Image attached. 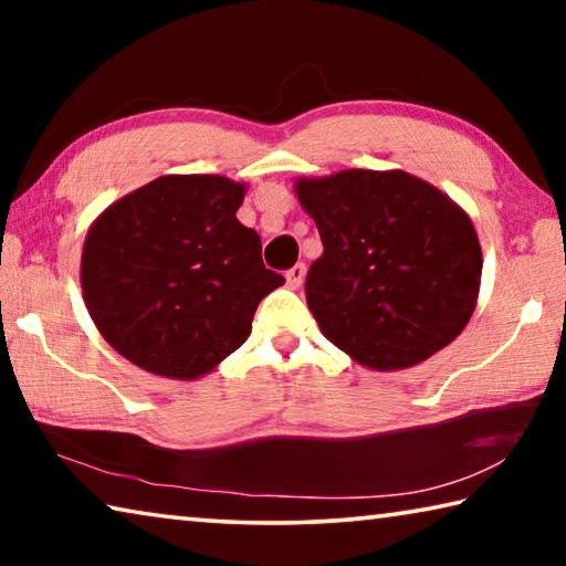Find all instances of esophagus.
<instances>
[{
	"label": "esophagus",
	"mask_w": 566,
	"mask_h": 566,
	"mask_svg": "<svg viewBox=\"0 0 566 566\" xmlns=\"http://www.w3.org/2000/svg\"><path fill=\"white\" fill-rule=\"evenodd\" d=\"M304 274H306V266L304 264H294L290 272H286V284L292 286V290H296V286H302L304 282Z\"/></svg>",
	"instance_id": "esophagus-1"
}]
</instances>
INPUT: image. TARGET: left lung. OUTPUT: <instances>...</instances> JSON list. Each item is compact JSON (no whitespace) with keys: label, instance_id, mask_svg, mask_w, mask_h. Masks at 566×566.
Wrapping results in <instances>:
<instances>
[{"label":"left lung","instance_id":"8db88e82","mask_svg":"<svg viewBox=\"0 0 566 566\" xmlns=\"http://www.w3.org/2000/svg\"><path fill=\"white\" fill-rule=\"evenodd\" d=\"M296 197L324 244L304 282L324 337L379 371L415 367L459 337L482 249L452 199L399 169L300 179Z\"/></svg>","mask_w":566,"mask_h":566}]
</instances>
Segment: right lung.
<instances>
[{
  "label": "right lung",
  "instance_id": "right-lung-1",
  "mask_svg": "<svg viewBox=\"0 0 566 566\" xmlns=\"http://www.w3.org/2000/svg\"><path fill=\"white\" fill-rule=\"evenodd\" d=\"M244 187L169 175L122 197L92 224L82 292L122 357L151 375L197 379L242 347L260 302L284 276L237 219Z\"/></svg>",
  "mask_w": 566,
  "mask_h": 566
}]
</instances>
